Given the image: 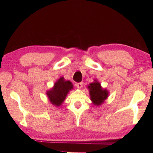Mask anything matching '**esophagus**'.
Masks as SVG:
<instances>
[{
  "label": "esophagus",
  "instance_id": "1",
  "mask_svg": "<svg viewBox=\"0 0 153 153\" xmlns=\"http://www.w3.org/2000/svg\"><path fill=\"white\" fill-rule=\"evenodd\" d=\"M75 85H76V87H77V88H78V89H80V88H82V86H83V84H82V82H80V83H76V84Z\"/></svg>",
  "mask_w": 153,
  "mask_h": 153
}]
</instances>
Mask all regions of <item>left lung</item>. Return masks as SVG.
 <instances>
[{"label":"left lung","mask_w":153,"mask_h":153,"mask_svg":"<svg viewBox=\"0 0 153 153\" xmlns=\"http://www.w3.org/2000/svg\"><path fill=\"white\" fill-rule=\"evenodd\" d=\"M88 88L90 89L89 94L91 95V100L94 105H100L107 98L108 95L107 90L103 89L100 83L97 81L90 84Z\"/></svg>","instance_id":"8db88e82"}]
</instances>
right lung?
<instances>
[{"mask_svg":"<svg viewBox=\"0 0 153 153\" xmlns=\"http://www.w3.org/2000/svg\"><path fill=\"white\" fill-rule=\"evenodd\" d=\"M73 89V84L70 81H66L62 77L55 82L52 90L47 92V96L50 102L53 105L59 106L63 103L69 91Z\"/></svg>","mask_w":153,"mask_h":153,"instance_id":"add662e5","label":"right lung"}]
</instances>
